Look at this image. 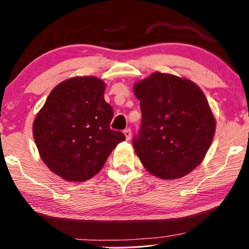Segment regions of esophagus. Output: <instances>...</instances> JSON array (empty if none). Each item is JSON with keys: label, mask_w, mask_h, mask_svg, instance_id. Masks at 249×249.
<instances>
[{"label": "esophagus", "mask_w": 249, "mask_h": 249, "mask_svg": "<svg viewBox=\"0 0 249 249\" xmlns=\"http://www.w3.org/2000/svg\"><path fill=\"white\" fill-rule=\"evenodd\" d=\"M124 135H125L126 140L129 141V140H130V136H132V132H130L129 128H127V129L124 130Z\"/></svg>", "instance_id": "obj_1"}]
</instances>
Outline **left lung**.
I'll list each match as a JSON object with an SVG mask.
<instances>
[{"label": "left lung", "mask_w": 249, "mask_h": 249, "mask_svg": "<svg viewBox=\"0 0 249 249\" xmlns=\"http://www.w3.org/2000/svg\"><path fill=\"white\" fill-rule=\"evenodd\" d=\"M142 122L133 137L142 166L160 179H178L202 162L215 133V119L196 83L154 72L134 86Z\"/></svg>", "instance_id": "1"}]
</instances>
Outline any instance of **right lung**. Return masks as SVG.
Segmentation results:
<instances>
[{"label":"right lung","mask_w":249,"mask_h":249,"mask_svg":"<svg viewBox=\"0 0 249 249\" xmlns=\"http://www.w3.org/2000/svg\"><path fill=\"white\" fill-rule=\"evenodd\" d=\"M105 84L95 77H75L50 92L33 125L40 158L66 181L82 182L102 169L125 135L109 127L113 108Z\"/></svg>","instance_id":"add662e5"}]
</instances>
